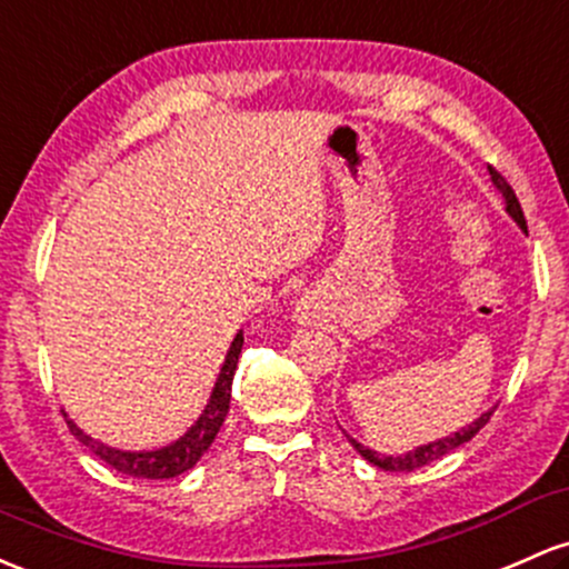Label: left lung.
Instances as JSON below:
<instances>
[{
    "label": "left lung",
    "instance_id": "8db88e82",
    "mask_svg": "<svg viewBox=\"0 0 569 569\" xmlns=\"http://www.w3.org/2000/svg\"><path fill=\"white\" fill-rule=\"evenodd\" d=\"M489 174H491V183H495L497 191L502 193L505 210H508V216L513 218V221L518 223V227L523 229V232H527V221H523V210H521V204H518L513 189H510V186H508V180H505L502 174H499V172L495 170V167H489ZM491 413H495V408L486 410V413H480V418H476V421H472V423H467V427H461L459 432L442 437V440L427 442V446H418V448H413V451L402 453V457H389V453H378V451H372V448L361 446V442L353 440L351 435H346V437H348V440H351V446L356 448V451L361 453V457L370 461V465L380 467V470H386V472H413V470H418V467L432 465V461L442 459V457H446V453L457 451L459 446H465V442H470L472 437H476V435L480 432V429L486 427V421H489Z\"/></svg>",
    "mask_w": 569,
    "mask_h": 569
}]
</instances>
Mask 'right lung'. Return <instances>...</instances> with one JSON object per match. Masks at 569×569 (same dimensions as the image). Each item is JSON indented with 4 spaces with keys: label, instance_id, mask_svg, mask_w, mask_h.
<instances>
[{
    "label": "right lung",
    "instance_id": "right-lung-1",
    "mask_svg": "<svg viewBox=\"0 0 569 569\" xmlns=\"http://www.w3.org/2000/svg\"><path fill=\"white\" fill-rule=\"evenodd\" d=\"M242 351V332L234 335L232 346H229L227 359H223L221 372H218L213 391H210L208 405L199 413L197 421L191 423L189 432L180 435L178 440L170 446L153 448V451H121V448L104 446V442L93 440L91 435H86L72 418H67V427L70 432L83 442L86 448H91V453H97L104 465H110L112 470L123 472V476L132 478H148V480H161V478H174L183 476L186 470H191L202 453L213 446L218 429L223 427V418L229 413V399H232V380L237 370V359Z\"/></svg>",
    "mask_w": 569,
    "mask_h": 569
}]
</instances>
